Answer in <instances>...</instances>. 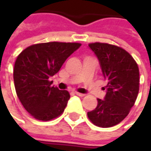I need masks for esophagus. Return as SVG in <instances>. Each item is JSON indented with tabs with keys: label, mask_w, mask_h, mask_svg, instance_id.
<instances>
[{
	"label": "esophagus",
	"mask_w": 151,
	"mask_h": 151,
	"mask_svg": "<svg viewBox=\"0 0 151 151\" xmlns=\"http://www.w3.org/2000/svg\"><path fill=\"white\" fill-rule=\"evenodd\" d=\"M75 94L76 95V96H84L85 94L83 93H80V92H77V91H75Z\"/></svg>",
	"instance_id": "1"
}]
</instances>
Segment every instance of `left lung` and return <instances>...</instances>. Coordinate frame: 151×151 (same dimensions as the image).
Instances as JSON below:
<instances>
[{
    "label": "left lung",
    "mask_w": 151,
    "mask_h": 151,
    "mask_svg": "<svg viewBox=\"0 0 151 151\" xmlns=\"http://www.w3.org/2000/svg\"><path fill=\"white\" fill-rule=\"evenodd\" d=\"M89 48L98 59L104 78L107 81L104 99H97L96 107L87 113L98 127L109 128L127 117L139 93L138 65L126 50L108 44L93 43Z\"/></svg>",
    "instance_id": "left-lung-1"
}]
</instances>
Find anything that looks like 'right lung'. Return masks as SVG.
Returning <instances> with one entry per match:
<instances>
[{
	"label": "right lung",
	"mask_w": 151,
	"mask_h": 151,
	"mask_svg": "<svg viewBox=\"0 0 151 151\" xmlns=\"http://www.w3.org/2000/svg\"><path fill=\"white\" fill-rule=\"evenodd\" d=\"M81 45L60 42L33 44L17 56L13 70L16 92L24 108L36 119L49 121L64 112L70 93L52 86L49 79L59 72Z\"/></svg>",
	"instance_id": "add662e5"
}]
</instances>
